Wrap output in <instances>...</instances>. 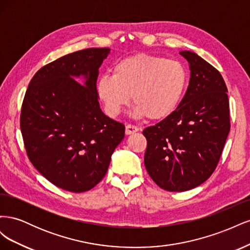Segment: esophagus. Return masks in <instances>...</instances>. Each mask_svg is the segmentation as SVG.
Returning <instances> with one entry per match:
<instances>
[{"mask_svg": "<svg viewBox=\"0 0 250 250\" xmlns=\"http://www.w3.org/2000/svg\"><path fill=\"white\" fill-rule=\"evenodd\" d=\"M139 131V127L138 126H134L132 124H127L126 128H125V132L126 134H132L134 132Z\"/></svg>", "mask_w": 250, "mask_h": 250, "instance_id": "esophagus-1", "label": "esophagus"}]
</instances>
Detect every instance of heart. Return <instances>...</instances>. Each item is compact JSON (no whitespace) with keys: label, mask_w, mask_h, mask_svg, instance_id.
<instances>
[{"label":"heart","mask_w":250,"mask_h":250,"mask_svg":"<svg viewBox=\"0 0 250 250\" xmlns=\"http://www.w3.org/2000/svg\"><path fill=\"white\" fill-rule=\"evenodd\" d=\"M188 77L187 67L179 60L137 54L119 62L111 75L101 76L96 90L110 117H117L132 97L135 115L161 121L178 108Z\"/></svg>","instance_id":"obj_1"}]
</instances>
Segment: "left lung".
I'll list each match as a JSON object with an SVG mask.
<instances>
[{
  "instance_id": "obj_1",
  "label": "left lung",
  "mask_w": 250,
  "mask_h": 250,
  "mask_svg": "<svg viewBox=\"0 0 250 250\" xmlns=\"http://www.w3.org/2000/svg\"><path fill=\"white\" fill-rule=\"evenodd\" d=\"M180 55L191 70L183 101L173 115L143 131L147 172L169 192L203 184L215 171L230 130L228 87L221 74L194 52Z\"/></svg>"
}]
</instances>
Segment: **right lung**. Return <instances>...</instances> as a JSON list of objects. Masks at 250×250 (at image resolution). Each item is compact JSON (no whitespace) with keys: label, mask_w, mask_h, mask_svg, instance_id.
Wrapping results in <instances>:
<instances>
[{"label":"right lung","mask_w":250,"mask_h":250,"mask_svg":"<svg viewBox=\"0 0 250 250\" xmlns=\"http://www.w3.org/2000/svg\"><path fill=\"white\" fill-rule=\"evenodd\" d=\"M108 48L60 57L36 72L21 111L30 162L56 187L73 193L93 188L105 176L125 126L102 112L96 84ZM83 76L84 86L73 79Z\"/></svg>","instance_id":"obj_1"}]
</instances>
